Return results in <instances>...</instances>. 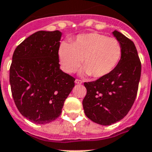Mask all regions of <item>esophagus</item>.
I'll return each instance as SVG.
<instances>
[{"label": "esophagus", "mask_w": 152, "mask_h": 152, "mask_svg": "<svg viewBox=\"0 0 152 152\" xmlns=\"http://www.w3.org/2000/svg\"><path fill=\"white\" fill-rule=\"evenodd\" d=\"M75 83H76V84H82V81H81L80 80H78V79H76V80H75Z\"/></svg>", "instance_id": "34e87169"}]
</instances>
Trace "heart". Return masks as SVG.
Returning a JSON list of instances; mask_svg holds the SVG:
<instances>
[{"instance_id": "heart-1", "label": "heart", "mask_w": 152, "mask_h": 152, "mask_svg": "<svg viewBox=\"0 0 152 152\" xmlns=\"http://www.w3.org/2000/svg\"><path fill=\"white\" fill-rule=\"evenodd\" d=\"M61 68L67 73L84 67V73L94 78L107 76L116 68L122 56L120 41L97 32L79 35L69 44L62 42L58 49Z\"/></svg>"}]
</instances>
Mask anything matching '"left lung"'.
<instances>
[{"label": "left lung", "instance_id": "obj_1", "mask_svg": "<svg viewBox=\"0 0 152 152\" xmlns=\"http://www.w3.org/2000/svg\"><path fill=\"white\" fill-rule=\"evenodd\" d=\"M114 37L122 47V56L107 76L85 82L87 94L83 100L84 113L100 125H111L128 113L135 102L140 80L141 62L135 44L115 30Z\"/></svg>", "mask_w": 152, "mask_h": 152}]
</instances>
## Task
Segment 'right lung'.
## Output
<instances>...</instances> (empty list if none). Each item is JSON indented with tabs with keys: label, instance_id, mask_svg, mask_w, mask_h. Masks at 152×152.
I'll use <instances>...</instances> for the list:
<instances>
[{
	"label": "right lung",
	"instance_id": "add662e5",
	"mask_svg": "<svg viewBox=\"0 0 152 152\" xmlns=\"http://www.w3.org/2000/svg\"><path fill=\"white\" fill-rule=\"evenodd\" d=\"M60 31H38L20 43L12 55L9 82L15 104L32 123L57 119L75 86V78L60 69Z\"/></svg>",
	"mask_w": 152,
	"mask_h": 152
}]
</instances>
